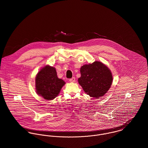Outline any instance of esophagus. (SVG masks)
I'll list each match as a JSON object with an SVG mask.
<instances>
[{"instance_id":"34e87169","label":"esophagus","mask_w":148,"mask_h":148,"mask_svg":"<svg viewBox=\"0 0 148 148\" xmlns=\"http://www.w3.org/2000/svg\"><path fill=\"white\" fill-rule=\"evenodd\" d=\"M69 82L71 83H75V77H72L71 79H69Z\"/></svg>"}]
</instances>
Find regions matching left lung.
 Here are the masks:
<instances>
[{"label":"left lung","instance_id":"left-lung-1","mask_svg":"<svg viewBox=\"0 0 148 148\" xmlns=\"http://www.w3.org/2000/svg\"><path fill=\"white\" fill-rule=\"evenodd\" d=\"M80 73L79 84L86 94L95 99L104 96L112 84L111 71L106 64L99 61L83 65L80 68Z\"/></svg>","mask_w":148,"mask_h":148}]
</instances>
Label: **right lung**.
<instances>
[{"mask_svg": "<svg viewBox=\"0 0 148 148\" xmlns=\"http://www.w3.org/2000/svg\"><path fill=\"white\" fill-rule=\"evenodd\" d=\"M65 82L58 78L55 68L46 65L42 68L35 77L36 93L46 100H51L59 94Z\"/></svg>", "mask_w": 148, "mask_h": 148, "instance_id": "1", "label": "right lung"}]
</instances>
